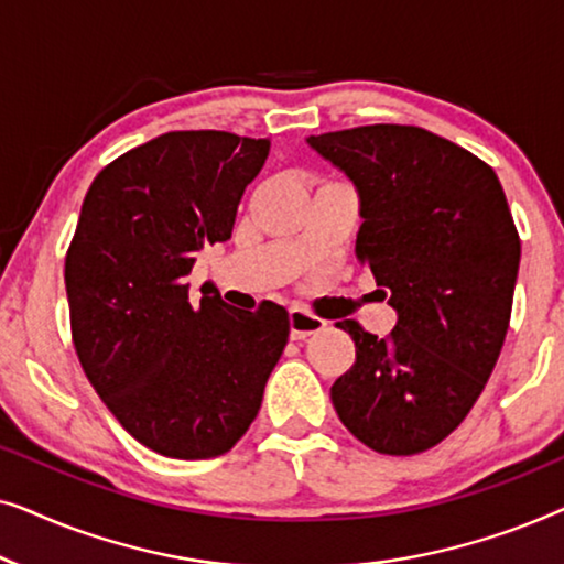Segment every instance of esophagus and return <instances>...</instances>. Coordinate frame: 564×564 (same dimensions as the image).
I'll return each instance as SVG.
<instances>
[{
    "instance_id": "34e87169",
    "label": "esophagus",
    "mask_w": 564,
    "mask_h": 564,
    "mask_svg": "<svg viewBox=\"0 0 564 564\" xmlns=\"http://www.w3.org/2000/svg\"><path fill=\"white\" fill-rule=\"evenodd\" d=\"M323 328H326V321L318 318V315L307 313L303 307H292L290 311V336L295 338V341H303L307 336L321 334Z\"/></svg>"
}]
</instances>
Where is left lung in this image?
<instances>
[{"label": "left lung", "mask_w": 564, "mask_h": 564, "mask_svg": "<svg viewBox=\"0 0 564 564\" xmlns=\"http://www.w3.org/2000/svg\"><path fill=\"white\" fill-rule=\"evenodd\" d=\"M307 143L357 187V259L398 313L384 338L336 323L357 361L330 400L369 449L426 452L465 421L503 349L521 261L503 187L485 161L415 126H361Z\"/></svg>", "instance_id": "8db88e82"}]
</instances>
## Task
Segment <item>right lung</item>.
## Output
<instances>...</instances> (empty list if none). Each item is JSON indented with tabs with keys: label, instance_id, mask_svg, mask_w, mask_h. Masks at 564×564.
I'll return each mask as SVG.
<instances>
[{
	"label": "right lung",
	"instance_id": "right-lung-1",
	"mask_svg": "<svg viewBox=\"0 0 564 564\" xmlns=\"http://www.w3.org/2000/svg\"><path fill=\"white\" fill-rule=\"evenodd\" d=\"M267 138L174 130L107 164L66 251L76 357L130 436L174 459L226 454L257 419L290 336L282 305L189 300L195 253L234 234Z\"/></svg>",
	"mask_w": 564,
	"mask_h": 564
}]
</instances>
